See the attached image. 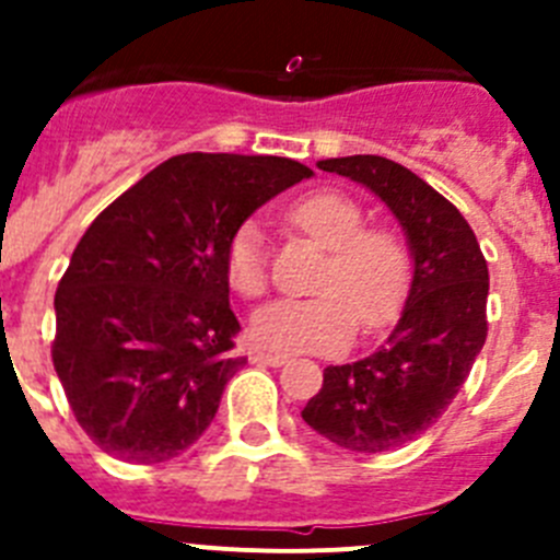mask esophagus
Instances as JSON below:
<instances>
[{
    "label": "esophagus",
    "mask_w": 560,
    "mask_h": 560,
    "mask_svg": "<svg viewBox=\"0 0 560 560\" xmlns=\"http://www.w3.org/2000/svg\"><path fill=\"white\" fill-rule=\"evenodd\" d=\"M252 364H266V368H283L289 355L283 353H264V350H252L249 353Z\"/></svg>",
    "instance_id": "esophagus-1"
}]
</instances>
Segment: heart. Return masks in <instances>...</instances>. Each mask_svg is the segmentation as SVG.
Listing matches in <instances>:
<instances>
[{"mask_svg":"<svg viewBox=\"0 0 560 560\" xmlns=\"http://www.w3.org/2000/svg\"><path fill=\"white\" fill-rule=\"evenodd\" d=\"M289 219L316 237L330 260L305 300H271L255 308L249 336L255 345L280 353H328L348 345L353 316L361 328H381L398 311L409 283V257L387 230H364V210L336 190L311 192L291 207ZM226 280L244 296L266 289V241L255 221L237 226L226 244Z\"/></svg>","mask_w":560,"mask_h":560,"instance_id":"b5f03b06","label":"heart"}]
</instances>
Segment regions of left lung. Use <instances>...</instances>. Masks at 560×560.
Wrapping results in <instances>:
<instances>
[{
  "label": "left lung",
  "mask_w": 560,
  "mask_h": 560,
  "mask_svg": "<svg viewBox=\"0 0 560 560\" xmlns=\"http://www.w3.org/2000/svg\"><path fill=\"white\" fill-rule=\"evenodd\" d=\"M387 205L407 235L412 280L398 323L370 355L325 368L303 420L348 452L378 454L427 432L459 393L488 336V264L457 207L373 153L316 162Z\"/></svg>",
  "instance_id": "obj_1"
}]
</instances>
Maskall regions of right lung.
I'll use <instances>...</instances> for the list:
<instances>
[{
    "label": "right lung",
    "instance_id": "right-lung-1",
    "mask_svg": "<svg viewBox=\"0 0 560 560\" xmlns=\"http://www.w3.org/2000/svg\"><path fill=\"white\" fill-rule=\"evenodd\" d=\"M314 171L289 156L182 153L83 232L56 291L52 364L83 432L126 463H165L205 434L246 364L226 244Z\"/></svg>",
    "mask_w": 560,
    "mask_h": 560
}]
</instances>
